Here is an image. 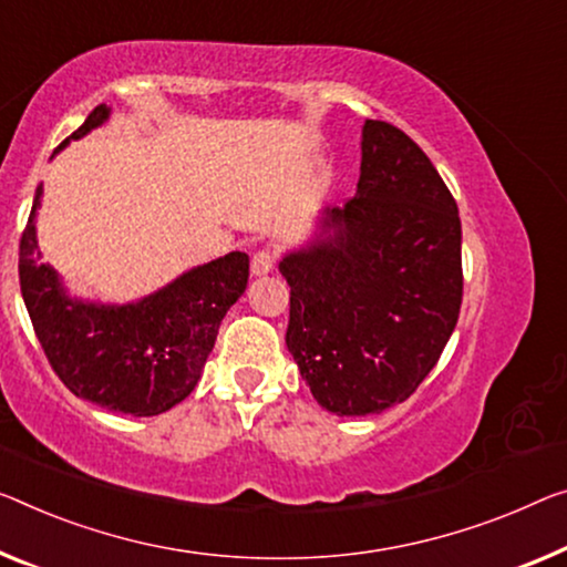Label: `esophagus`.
Instances as JSON below:
<instances>
[{
	"instance_id": "esophagus-1",
	"label": "esophagus",
	"mask_w": 567,
	"mask_h": 567,
	"mask_svg": "<svg viewBox=\"0 0 567 567\" xmlns=\"http://www.w3.org/2000/svg\"><path fill=\"white\" fill-rule=\"evenodd\" d=\"M274 264H276V256L271 254V250H258L254 260H250V274H254V276L271 274Z\"/></svg>"
}]
</instances>
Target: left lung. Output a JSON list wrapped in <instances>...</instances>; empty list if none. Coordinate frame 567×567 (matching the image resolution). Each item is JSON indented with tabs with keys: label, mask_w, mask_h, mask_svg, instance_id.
<instances>
[{
	"label": "left lung",
	"mask_w": 567,
	"mask_h": 567,
	"mask_svg": "<svg viewBox=\"0 0 567 567\" xmlns=\"http://www.w3.org/2000/svg\"><path fill=\"white\" fill-rule=\"evenodd\" d=\"M357 195L324 207L278 271L291 286L286 347L313 400L382 413L415 393L454 332L464 293L456 199L411 136L362 126Z\"/></svg>",
	"instance_id": "1"
}]
</instances>
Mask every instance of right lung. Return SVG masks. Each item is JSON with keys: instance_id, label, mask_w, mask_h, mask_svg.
<instances>
[{"instance_id": "right-lung-1", "label": "right lung", "mask_w": 567, "mask_h": 567, "mask_svg": "<svg viewBox=\"0 0 567 567\" xmlns=\"http://www.w3.org/2000/svg\"><path fill=\"white\" fill-rule=\"evenodd\" d=\"M111 116L95 106L65 138H83ZM34 193L20 240V289L52 370L73 395L111 413L159 415L193 393L213 352L220 321L248 286V256L240 250L195 266L138 301L101 303L68 293L63 278L42 264Z\"/></svg>"}]
</instances>
